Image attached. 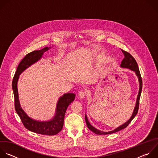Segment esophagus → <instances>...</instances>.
Returning a JSON list of instances; mask_svg holds the SVG:
<instances>
[{
  "mask_svg": "<svg viewBox=\"0 0 158 158\" xmlns=\"http://www.w3.org/2000/svg\"><path fill=\"white\" fill-rule=\"evenodd\" d=\"M85 94H86V92L85 90H81L79 92V97L81 98H84L85 97Z\"/></svg>",
  "mask_w": 158,
  "mask_h": 158,
  "instance_id": "34e87169",
  "label": "esophagus"
}]
</instances>
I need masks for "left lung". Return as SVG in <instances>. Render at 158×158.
<instances>
[{"label": "left lung", "instance_id": "left-lung-1", "mask_svg": "<svg viewBox=\"0 0 158 158\" xmlns=\"http://www.w3.org/2000/svg\"><path fill=\"white\" fill-rule=\"evenodd\" d=\"M122 52L123 53V55L125 56V58H123V60H122L121 64H120V67L122 68H127L133 71H134L136 75V76L138 78V81H139V92H138V97H137V99H136V106L135 107V109L133 110V113L131 115V117H130V118L125 123H123V125H122L121 126L118 127V128H115V130L110 131H108V132H106V131H102L100 130H98V129L94 128L93 126H92L89 122L88 121L87 117L86 116V115H85V122H86V125L88 127V128L91 130L92 132H94V133L97 134V135H108V134H111V133H114L115 132H117L118 131H120L124 128H125L132 121V120L135 118V117L138 111V108H139V98H140V96H141V90H142V79L141 77V74L139 73V70L138 68V64L136 61V60H135V58L129 53V52L122 50Z\"/></svg>", "mask_w": 158, "mask_h": 158}]
</instances>
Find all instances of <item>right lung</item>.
<instances>
[{
  "mask_svg": "<svg viewBox=\"0 0 158 158\" xmlns=\"http://www.w3.org/2000/svg\"><path fill=\"white\" fill-rule=\"evenodd\" d=\"M51 47H45L40 50L33 51L27 54L19 63L12 81V89L14 95L15 109L24 127L28 130L41 135H55L61 131L63 127L64 115L68 107L74 100L76 95L66 93L60 97L57 103L56 114L54 117L48 121H39L31 118L21 107L19 102L17 82L19 76L26 69L40 60L44 52Z\"/></svg>",
  "mask_w": 158,
  "mask_h": 158,
  "instance_id": "obj_1",
  "label": "right lung"
}]
</instances>
